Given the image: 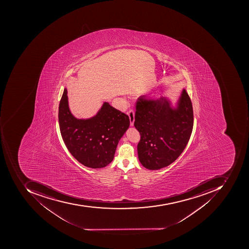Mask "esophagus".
<instances>
[{
  "instance_id": "34e87169",
  "label": "esophagus",
  "mask_w": 249,
  "mask_h": 249,
  "mask_svg": "<svg viewBox=\"0 0 249 249\" xmlns=\"http://www.w3.org/2000/svg\"><path fill=\"white\" fill-rule=\"evenodd\" d=\"M128 117H129V121H130L131 126H133L134 122H135V113H134L133 110H130L128 112Z\"/></svg>"
}]
</instances>
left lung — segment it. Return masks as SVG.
Returning a JSON list of instances; mask_svg holds the SVG:
<instances>
[{"instance_id": "obj_1", "label": "left lung", "mask_w": 249, "mask_h": 249, "mask_svg": "<svg viewBox=\"0 0 249 249\" xmlns=\"http://www.w3.org/2000/svg\"><path fill=\"white\" fill-rule=\"evenodd\" d=\"M193 121L192 102L185 89L176 103L168 96L140 99L134 125L140 132L138 154L142 165L154 171L174 162L189 142Z\"/></svg>"}]
</instances>
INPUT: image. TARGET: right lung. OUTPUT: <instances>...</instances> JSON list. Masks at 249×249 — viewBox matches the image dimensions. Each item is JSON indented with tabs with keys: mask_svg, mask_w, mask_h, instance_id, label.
I'll list each match as a JSON object with an SVG mask.
<instances>
[{
	"mask_svg": "<svg viewBox=\"0 0 249 249\" xmlns=\"http://www.w3.org/2000/svg\"><path fill=\"white\" fill-rule=\"evenodd\" d=\"M60 133L72 156L88 168H105L114 160L117 144L130 121L126 114L104 102L95 115L75 117L70 111L67 89L59 104Z\"/></svg>",
	"mask_w": 249,
	"mask_h": 249,
	"instance_id": "add662e5",
	"label": "right lung"
}]
</instances>
